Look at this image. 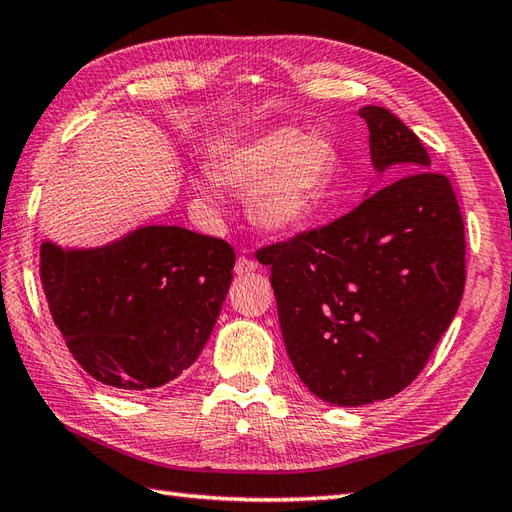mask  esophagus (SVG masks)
Here are the masks:
<instances>
[{
    "label": "esophagus",
    "instance_id": "obj_1",
    "mask_svg": "<svg viewBox=\"0 0 512 512\" xmlns=\"http://www.w3.org/2000/svg\"><path fill=\"white\" fill-rule=\"evenodd\" d=\"M258 269V263L254 258H249V256H238V260H236V274L238 276H247V274H252V271H256Z\"/></svg>",
    "mask_w": 512,
    "mask_h": 512
}]
</instances>
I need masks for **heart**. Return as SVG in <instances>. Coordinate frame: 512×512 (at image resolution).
<instances>
[{"instance_id": "heart-1", "label": "heart", "mask_w": 512, "mask_h": 512, "mask_svg": "<svg viewBox=\"0 0 512 512\" xmlns=\"http://www.w3.org/2000/svg\"><path fill=\"white\" fill-rule=\"evenodd\" d=\"M337 170V151L324 135L280 127L223 151L214 175L197 188L206 199L219 197V181L247 192L249 219L269 234H289L322 212Z\"/></svg>"}]
</instances>
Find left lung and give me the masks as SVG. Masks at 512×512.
Listing matches in <instances>:
<instances>
[{
    "instance_id": "left-lung-1",
    "label": "left lung",
    "mask_w": 512,
    "mask_h": 512,
    "mask_svg": "<svg viewBox=\"0 0 512 512\" xmlns=\"http://www.w3.org/2000/svg\"><path fill=\"white\" fill-rule=\"evenodd\" d=\"M392 184L333 223L260 247L278 320L302 383L355 407L399 394L425 368L456 315L467 243L456 192L429 170L423 140L383 107L359 111Z\"/></svg>"
}]
</instances>
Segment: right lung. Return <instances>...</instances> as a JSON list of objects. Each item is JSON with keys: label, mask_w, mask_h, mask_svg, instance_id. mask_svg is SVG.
Segmentation results:
<instances>
[{"label": "right lung", "mask_w": 512, "mask_h": 512, "mask_svg": "<svg viewBox=\"0 0 512 512\" xmlns=\"http://www.w3.org/2000/svg\"><path fill=\"white\" fill-rule=\"evenodd\" d=\"M234 249L177 225L140 227L100 249L41 245L39 276L67 350L124 394L177 379L206 346L232 282Z\"/></svg>", "instance_id": "add662e5"}]
</instances>
